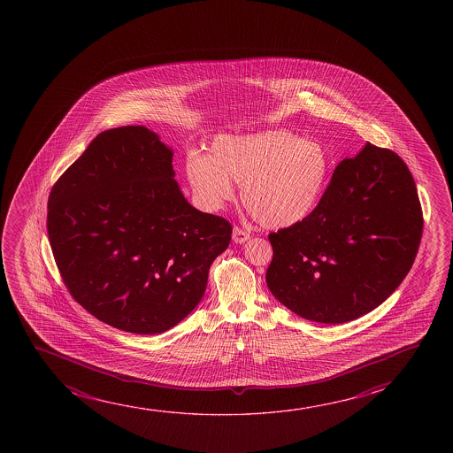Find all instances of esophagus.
Wrapping results in <instances>:
<instances>
[{
  "instance_id": "34e87169",
  "label": "esophagus",
  "mask_w": 453,
  "mask_h": 453,
  "mask_svg": "<svg viewBox=\"0 0 453 453\" xmlns=\"http://www.w3.org/2000/svg\"><path fill=\"white\" fill-rule=\"evenodd\" d=\"M232 238H234V242H238V244H242V242H248L249 238H250V234H249L248 230L242 229V227H234V234H232Z\"/></svg>"
}]
</instances>
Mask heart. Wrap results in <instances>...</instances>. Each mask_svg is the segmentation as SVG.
Instances as JSON below:
<instances>
[{"instance_id": "1", "label": "heart", "mask_w": 453, "mask_h": 453, "mask_svg": "<svg viewBox=\"0 0 453 453\" xmlns=\"http://www.w3.org/2000/svg\"><path fill=\"white\" fill-rule=\"evenodd\" d=\"M187 178L199 198L218 209L242 184L249 213L271 229L302 223L322 198L329 159L322 145L296 133L271 130L246 136H219L211 155L188 156Z\"/></svg>"}]
</instances>
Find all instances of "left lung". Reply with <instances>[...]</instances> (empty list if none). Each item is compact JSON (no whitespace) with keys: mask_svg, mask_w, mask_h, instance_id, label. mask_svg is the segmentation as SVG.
Returning a JSON list of instances; mask_svg holds the SVG:
<instances>
[{"mask_svg":"<svg viewBox=\"0 0 453 453\" xmlns=\"http://www.w3.org/2000/svg\"><path fill=\"white\" fill-rule=\"evenodd\" d=\"M421 203L409 167L366 142L335 167L314 211L269 234L266 283L280 303L306 320L345 323L378 308L413 266L421 242Z\"/></svg>","mask_w":453,"mask_h":453,"instance_id":"8db88e82","label":"left lung"}]
</instances>
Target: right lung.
<instances>
[{
    "mask_svg": "<svg viewBox=\"0 0 453 453\" xmlns=\"http://www.w3.org/2000/svg\"><path fill=\"white\" fill-rule=\"evenodd\" d=\"M172 159L149 128H112L50 193L46 226L63 283L91 316L127 333L157 334L188 316L229 246V221L187 203Z\"/></svg>",
    "mask_w": 453,
    "mask_h": 453,
    "instance_id": "obj_1",
    "label": "right lung"
}]
</instances>
